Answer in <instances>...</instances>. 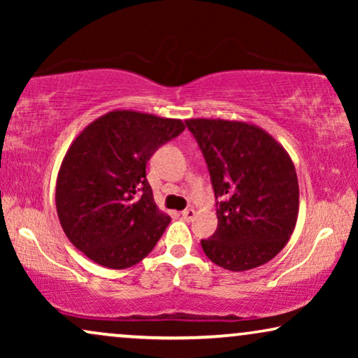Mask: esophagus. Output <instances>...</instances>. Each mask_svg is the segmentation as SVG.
<instances>
[{"label":"esophagus","instance_id":"1","mask_svg":"<svg viewBox=\"0 0 358 358\" xmlns=\"http://www.w3.org/2000/svg\"><path fill=\"white\" fill-rule=\"evenodd\" d=\"M180 215H182L184 220H187V222H190V220H194V217H195V210L194 208H185Z\"/></svg>","mask_w":358,"mask_h":358}]
</instances>
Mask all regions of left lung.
I'll list each match as a JSON object with an SVG mask.
<instances>
[{
    "label": "left lung",
    "instance_id": "obj_1",
    "mask_svg": "<svg viewBox=\"0 0 358 358\" xmlns=\"http://www.w3.org/2000/svg\"><path fill=\"white\" fill-rule=\"evenodd\" d=\"M207 161L218 228L202 239L210 261L233 272L266 264L295 229L300 189L285 148L261 127L239 120L189 119Z\"/></svg>",
    "mask_w": 358,
    "mask_h": 358
}]
</instances>
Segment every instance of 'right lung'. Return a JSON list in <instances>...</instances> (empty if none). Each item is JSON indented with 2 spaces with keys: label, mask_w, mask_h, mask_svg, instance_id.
<instances>
[{
  "label": "right lung",
  "mask_w": 358,
  "mask_h": 358,
  "mask_svg": "<svg viewBox=\"0 0 358 358\" xmlns=\"http://www.w3.org/2000/svg\"><path fill=\"white\" fill-rule=\"evenodd\" d=\"M184 129L179 119L117 109L73 140L58 171L57 213L92 262L129 268L153 251L171 217L155 202L146 163Z\"/></svg>",
  "instance_id": "right-lung-1"
}]
</instances>
